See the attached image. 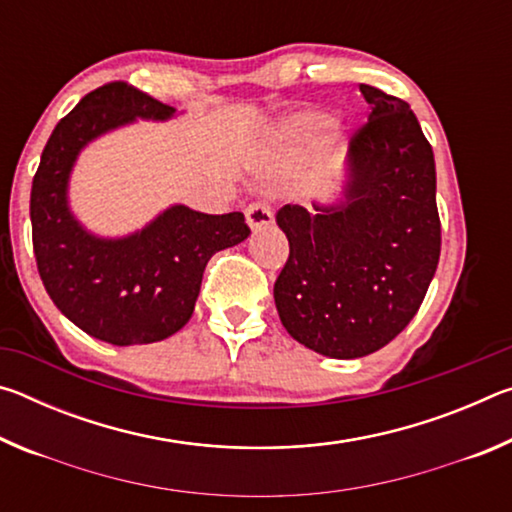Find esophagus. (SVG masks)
Returning a JSON list of instances; mask_svg holds the SVG:
<instances>
[{"mask_svg": "<svg viewBox=\"0 0 512 512\" xmlns=\"http://www.w3.org/2000/svg\"><path fill=\"white\" fill-rule=\"evenodd\" d=\"M246 223L250 230H262L273 223V212L271 207L264 203H250L246 207Z\"/></svg>", "mask_w": 512, "mask_h": 512, "instance_id": "34e87169", "label": "esophagus"}]
</instances>
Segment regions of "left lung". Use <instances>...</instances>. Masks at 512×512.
I'll list each match as a JSON object with an SVG mask.
<instances>
[{
    "label": "left lung",
    "instance_id": "obj_1",
    "mask_svg": "<svg viewBox=\"0 0 512 512\" xmlns=\"http://www.w3.org/2000/svg\"><path fill=\"white\" fill-rule=\"evenodd\" d=\"M368 124L352 137L332 203L284 205L289 259L273 298L287 332L329 359L391 343L418 314L440 257L436 162L409 103L359 85Z\"/></svg>",
    "mask_w": 512,
    "mask_h": 512
}]
</instances>
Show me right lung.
<instances>
[{"label":"right lung","instance_id":"obj_1","mask_svg":"<svg viewBox=\"0 0 512 512\" xmlns=\"http://www.w3.org/2000/svg\"><path fill=\"white\" fill-rule=\"evenodd\" d=\"M176 108L133 85L108 83L58 121L31 187L33 253L54 305L85 334L112 345L169 339L187 325L210 257L246 241L241 212L203 214L171 205L124 237H99L69 207V178L81 151L101 135Z\"/></svg>","mask_w":512,"mask_h":512}]
</instances>
